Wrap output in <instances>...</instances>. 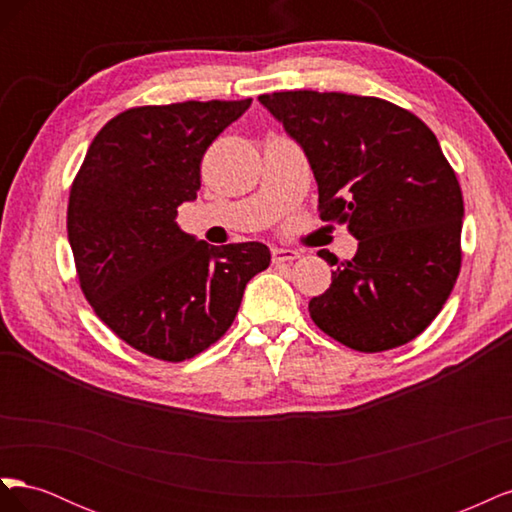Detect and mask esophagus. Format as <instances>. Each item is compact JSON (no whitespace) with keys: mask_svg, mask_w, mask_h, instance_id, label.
<instances>
[{"mask_svg":"<svg viewBox=\"0 0 512 512\" xmlns=\"http://www.w3.org/2000/svg\"><path fill=\"white\" fill-rule=\"evenodd\" d=\"M271 256H273V262L275 265H282V262H292L297 260L301 254L290 250V247H273L271 250Z\"/></svg>","mask_w":512,"mask_h":512,"instance_id":"esophagus-1","label":"esophagus"}]
</instances>
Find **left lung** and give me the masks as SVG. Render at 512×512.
I'll list each match as a JSON object with an SVG mask.
<instances>
[{
	"label": "left lung",
	"mask_w": 512,
	"mask_h": 512,
	"mask_svg": "<svg viewBox=\"0 0 512 512\" xmlns=\"http://www.w3.org/2000/svg\"><path fill=\"white\" fill-rule=\"evenodd\" d=\"M312 164L322 222L348 224L352 260L320 250L329 290L309 301L320 331L382 352L421 335L461 269L463 196L436 134L393 102L339 91L260 96Z\"/></svg>",
	"instance_id": "left-lung-1"
}]
</instances>
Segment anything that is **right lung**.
<instances>
[{
  "label": "right lung",
  "instance_id": "1",
  "mask_svg": "<svg viewBox=\"0 0 512 512\" xmlns=\"http://www.w3.org/2000/svg\"><path fill=\"white\" fill-rule=\"evenodd\" d=\"M252 98L134 106L91 141L68 200L76 277L96 316L134 350L181 363L230 329L267 245L222 247L177 226L207 147Z\"/></svg>",
  "mask_w": 512,
  "mask_h": 512
}]
</instances>
